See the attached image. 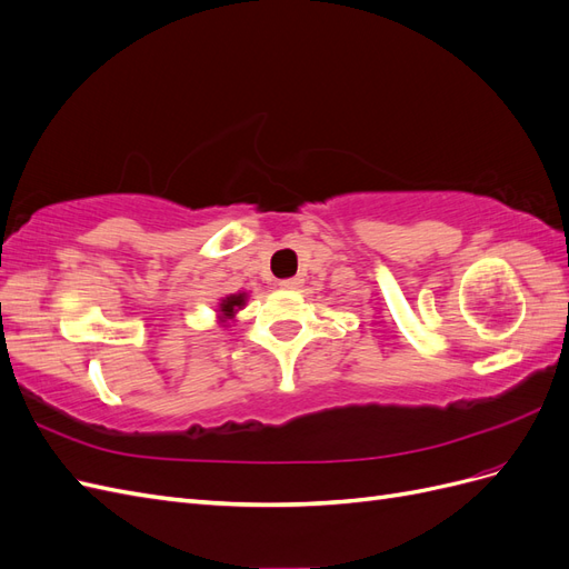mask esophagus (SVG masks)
Returning <instances> with one entry per match:
<instances>
[{
	"mask_svg": "<svg viewBox=\"0 0 569 569\" xmlns=\"http://www.w3.org/2000/svg\"><path fill=\"white\" fill-rule=\"evenodd\" d=\"M299 284H301V280H299V278H287V280H282V282H280V287H282V289H297Z\"/></svg>",
	"mask_w": 569,
	"mask_h": 569,
	"instance_id": "esophagus-1",
	"label": "esophagus"
}]
</instances>
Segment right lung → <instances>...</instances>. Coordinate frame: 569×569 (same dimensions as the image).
Wrapping results in <instances>:
<instances>
[{"instance_id": "add662e5", "label": "right lung", "mask_w": 569, "mask_h": 569, "mask_svg": "<svg viewBox=\"0 0 569 569\" xmlns=\"http://www.w3.org/2000/svg\"><path fill=\"white\" fill-rule=\"evenodd\" d=\"M239 306H244V295H230V297H226L222 299V303H220V313L222 316H232Z\"/></svg>"}]
</instances>
